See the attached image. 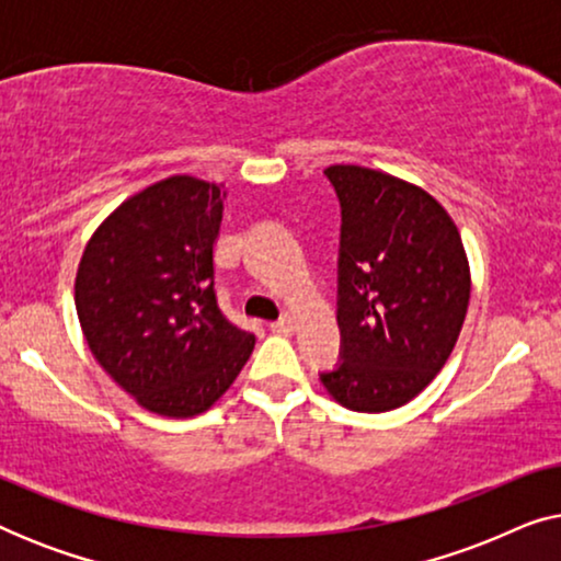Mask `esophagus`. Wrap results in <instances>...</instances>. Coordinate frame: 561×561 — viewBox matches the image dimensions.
<instances>
[{"instance_id": "1", "label": "esophagus", "mask_w": 561, "mask_h": 561, "mask_svg": "<svg viewBox=\"0 0 561 561\" xmlns=\"http://www.w3.org/2000/svg\"><path fill=\"white\" fill-rule=\"evenodd\" d=\"M294 319L290 317H283V319H278V321H273L271 324V332H278V334H288V332H294Z\"/></svg>"}]
</instances>
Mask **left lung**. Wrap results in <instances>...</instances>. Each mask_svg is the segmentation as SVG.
Instances as JSON below:
<instances>
[{
  "label": "left lung",
  "instance_id": "8db88e82",
  "mask_svg": "<svg viewBox=\"0 0 561 561\" xmlns=\"http://www.w3.org/2000/svg\"><path fill=\"white\" fill-rule=\"evenodd\" d=\"M342 209L336 324L342 363L319 378L359 413L393 411L436 378L470 304L455 221L424 188L363 165H329Z\"/></svg>",
  "mask_w": 561,
  "mask_h": 561
}]
</instances>
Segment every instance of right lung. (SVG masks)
<instances>
[{"instance_id":"right-lung-1","label":"right lung","mask_w":561,"mask_h":561,"mask_svg":"<svg viewBox=\"0 0 561 561\" xmlns=\"http://www.w3.org/2000/svg\"><path fill=\"white\" fill-rule=\"evenodd\" d=\"M225 198L217 183L191 175L152 183L102 221L76 273L91 355L158 416L209 411L255 347L214 290Z\"/></svg>"}]
</instances>
